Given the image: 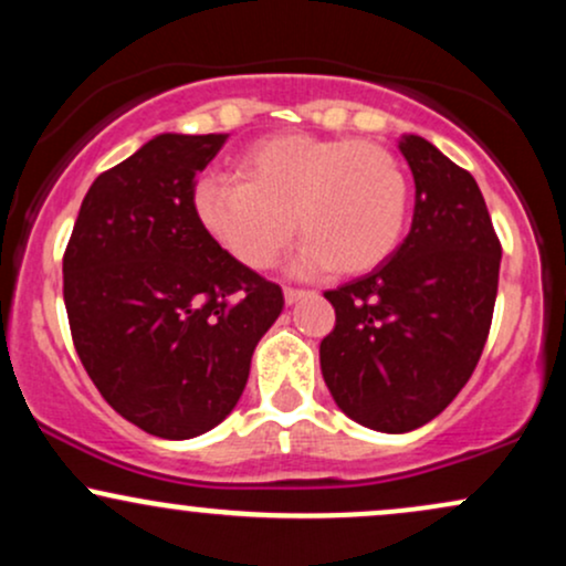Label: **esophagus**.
Listing matches in <instances>:
<instances>
[{
    "label": "esophagus",
    "mask_w": 566,
    "mask_h": 566,
    "mask_svg": "<svg viewBox=\"0 0 566 566\" xmlns=\"http://www.w3.org/2000/svg\"><path fill=\"white\" fill-rule=\"evenodd\" d=\"M311 292L308 290H297V287H284V301H287V305L303 301V297H308Z\"/></svg>",
    "instance_id": "34e87169"
}]
</instances>
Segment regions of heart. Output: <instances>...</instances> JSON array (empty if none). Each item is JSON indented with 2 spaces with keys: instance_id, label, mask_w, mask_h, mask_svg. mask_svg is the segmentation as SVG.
Instances as JSON below:
<instances>
[{
  "instance_id": "heart-1",
  "label": "heart",
  "mask_w": 566,
  "mask_h": 566,
  "mask_svg": "<svg viewBox=\"0 0 566 566\" xmlns=\"http://www.w3.org/2000/svg\"><path fill=\"white\" fill-rule=\"evenodd\" d=\"M233 178L199 180V223L237 263L271 269L295 239L297 271L365 274L405 237L409 180L394 151L373 140L282 133L233 159Z\"/></svg>"
}]
</instances>
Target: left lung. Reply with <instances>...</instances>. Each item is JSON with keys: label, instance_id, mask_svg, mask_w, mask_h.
<instances>
[{"label": "left lung", "instance_id": "1", "mask_svg": "<svg viewBox=\"0 0 566 566\" xmlns=\"http://www.w3.org/2000/svg\"><path fill=\"white\" fill-rule=\"evenodd\" d=\"M399 151L415 178L412 229L378 269L324 292L335 329L319 346L335 405L382 433L426 426L469 382L503 252L469 170L420 135H405Z\"/></svg>", "mask_w": 566, "mask_h": 566}]
</instances>
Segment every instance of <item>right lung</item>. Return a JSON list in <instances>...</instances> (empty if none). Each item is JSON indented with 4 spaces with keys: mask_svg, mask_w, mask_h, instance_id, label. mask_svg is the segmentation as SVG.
Returning a JSON list of instances; mask_svg holds the SVG:
<instances>
[{
    "mask_svg": "<svg viewBox=\"0 0 566 566\" xmlns=\"http://www.w3.org/2000/svg\"><path fill=\"white\" fill-rule=\"evenodd\" d=\"M229 135L165 133L101 172L66 255L63 301L90 380L122 418L191 439L237 407L282 287L237 263L193 207Z\"/></svg>",
    "mask_w": 566,
    "mask_h": 566,
    "instance_id": "1",
    "label": "right lung"
}]
</instances>
